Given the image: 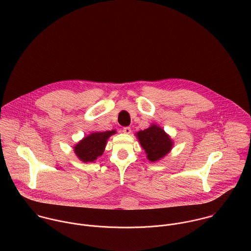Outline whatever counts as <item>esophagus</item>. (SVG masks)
<instances>
[{"mask_svg":"<svg viewBox=\"0 0 251 251\" xmlns=\"http://www.w3.org/2000/svg\"><path fill=\"white\" fill-rule=\"evenodd\" d=\"M123 132H124L125 134H130V133H131V128H130V127H124V128H123Z\"/></svg>","mask_w":251,"mask_h":251,"instance_id":"34e87169","label":"esophagus"}]
</instances>
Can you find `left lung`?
I'll list each match as a JSON object with an SVG mask.
<instances>
[{
	"mask_svg": "<svg viewBox=\"0 0 251 251\" xmlns=\"http://www.w3.org/2000/svg\"><path fill=\"white\" fill-rule=\"evenodd\" d=\"M137 135L140 144L151 161L158 160L172 150L173 142L171 138L161 128L155 125L138 132Z\"/></svg>",
	"mask_w": 251,
	"mask_h": 251,
	"instance_id": "left-lung-1",
	"label": "left lung"
}]
</instances>
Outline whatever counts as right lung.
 I'll return each mask as SVG.
<instances>
[{
  "label": "right lung",
  "mask_w": 251,
  "mask_h": 251,
  "mask_svg": "<svg viewBox=\"0 0 251 251\" xmlns=\"http://www.w3.org/2000/svg\"><path fill=\"white\" fill-rule=\"evenodd\" d=\"M115 131L97 132L83 138L75 147V152L83 162L95 161L104 151L107 139L113 135Z\"/></svg>",
  "instance_id": "1"
}]
</instances>
